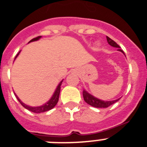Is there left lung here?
<instances>
[{
  "label": "left lung",
  "instance_id": "left-lung-1",
  "mask_svg": "<svg viewBox=\"0 0 147 147\" xmlns=\"http://www.w3.org/2000/svg\"><path fill=\"white\" fill-rule=\"evenodd\" d=\"M107 42L111 46L115 48H117V50L119 51H121L123 54L125 55L124 52L123 50L120 49V47L119 46V45H117L116 42L114 40H112L111 38H109V37L107 36ZM83 98H84V101H86L87 104H88L90 106L94 107L96 108H107L108 107H109L110 105H113L115 102H117V101L120 100V98H117V99L113 100V101H103V100L99 99V98H96V97L94 96L93 95H91L90 94H89L87 90H86L84 89L83 91Z\"/></svg>",
  "mask_w": 147,
  "mask_h": 147
}]
</instances>
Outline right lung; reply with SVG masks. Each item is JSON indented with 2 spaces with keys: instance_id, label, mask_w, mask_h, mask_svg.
Masks as SVG:
<instances>
[{
  "instance_id": "1",
  "label": "right lung",
  "mask_w": 147,
  "mask_h": 147,
  "mask_svg": "<svg viewBox=\"0 0 147 147\" xmlns=\"http://www.w3.org/2000/svg\"><path fill=\"white\" fill-rule=\"evenodd\" d=\"M41 37H42V36H38V37H37V38H33V39L31 40H30L29 42H33V41L38 40L40 38H41ZM29 42H28V43H29ZM20 51L17 53V55H16V57H15L14 60L16 59V57L19 56ZM62 81H63V80H61V81L59 83V85L57 86V88H56L54 93L53 94L52 96L51 97L50 99H49V101H47V102L45 103L44 105H41V106L31 107V106H29V105H25L24 103H23L22 101L20 99V98H19V97L16 96V94H15V93H14V94H15V96H16V98L18 99V101H20V104H21V105H22V106L24 107L25 109H28V110L31 111V112H35V113H41V112H47V111L51 110V109H53V108L56 105H57V102H58V101H59V94H60V89H61V83H62Z\"/></svg>"
}]
</instances>
